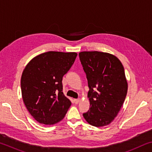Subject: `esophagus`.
<instances>
[{"mask_svg": "<svg viewBox=\"0 0 152 152\" xmlns=\"http://www.w3.org/2000/svg\"><path fill=\"white\" fill-rule=\"evenodd\" d=\"M74 103H75V104H78V102H80V99H74Z\"/></svg>", "mask_w": 152, "mask_h": 152, "instance_id": "34e87169", "label": "esophagus"}]
</instances>
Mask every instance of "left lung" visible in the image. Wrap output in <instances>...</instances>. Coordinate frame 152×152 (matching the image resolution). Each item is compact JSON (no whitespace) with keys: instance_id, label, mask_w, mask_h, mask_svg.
I'll return each mask as SVG.
<instances>
[{"instance_id":"left-lung-1","label":"left lung","mask_w":152,"mask_h":152,"mask_svg":"<svg viewBox=\"0 0 152 152\" xmlns=\"http://www.w3.org/2000/svg\"><path fill=\"white\" fill-rule=\"evenodd\" d=\"M79 58L88 80L91 109L84 119L95 127L110 124L121 108L127 92L124 68L115 56L101 51H82Z\"/></svg>"}]
</instances>
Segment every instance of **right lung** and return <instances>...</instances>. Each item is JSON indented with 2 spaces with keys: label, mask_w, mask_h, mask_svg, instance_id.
Masks as SVG:
<instances>
[{
  "label": "right lung",
  "mask_w": 152,
  "mask_h": 152,
  "mask_svg": "<svg viewBox=\"0 0 152 152\" xmlns=\"http://www.w3.org/2000/svg\"><path fill=\"white\" fill-rule=\"evenodd\" d=\"M76 56V52L48 51L33 58L23 72V100L39 123L53 125L65 117L71 102L62 92V78Z\"/></svg>",
  "instance_id": "add662e5"
}]
</instances>
